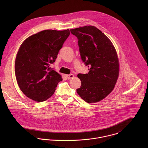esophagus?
<instances>
[{"label": "esophagus", "instance_id": "obj_1", "mask_svg": "<svg viewBox=\"0 0 148 148\" xmlns=\"http://www.w3.org/2000/svg\"><path fill=\"white\" fill-rule=\"evenodd\" d=\"M67 79H71L72 78H73L74 77V75H72V74H71V75H65Z\"/></svg>", "mask_w": 148, "mask_h": 148}]
</instances>
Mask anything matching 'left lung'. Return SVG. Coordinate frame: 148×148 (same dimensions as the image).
Segmentation results:
<instances>
[{
    "label": "left lung",
    "mask_w": 148,
    "mask_h": 148,
    "mask_svg": "<svg viewBox=\"0 0 148 148\" xmlns=\"http://www.w3.org/2000/svg\"><path fill=\"white\" fill-rule=\"evenodd\" d=\"M70 31L78 39L82 59L89 71L88 73L77 75L82 85L77 93L86 103L99 102L113 90L119 77V63L115 48L95 26Z\"/></svg>",
    "instance_id": "obj_1"
}]
</instances>
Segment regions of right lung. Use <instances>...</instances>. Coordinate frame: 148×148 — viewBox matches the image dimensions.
Listing matches in <instances>:
<instances>
[{
	"label": "right lung",
	"mask_w": 148,
	"mask_h": 148,
	"mask_svg": "<svg viewBox=\"0 0 148 148\" xmlns=\"http://www.w3.org/2000/svg\"><path fill=\"white\" fill-rule=\"evenodd\" d=\"M69 30L47 29L27 38L17 53L15 72L18 85L28 98L38 102L54 93L62 76L50 67L57 58Z\"/></svg>",
	"instance_id": "1"
}]
</instances>
